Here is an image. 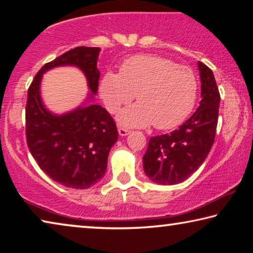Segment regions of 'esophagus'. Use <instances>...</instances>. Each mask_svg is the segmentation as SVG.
<instances>
[{
  "mask_svg": "<svg viewBox=\"0 0 253 253\" xmlns=\"http://www.w3.org/2000/svg\"><path fill=\"white\" fill-rule=\"evenodd\" d=\"M118 132H119V135H121V136H126V135L129 134V129H127V128H124L122 126H119L118 127Z\"/></svg>",
  "mask_w": 253,
  "mask_h": 253,
  "instance_id": "esophagus-1",
  "label": "esophagus"
}]
</instances>
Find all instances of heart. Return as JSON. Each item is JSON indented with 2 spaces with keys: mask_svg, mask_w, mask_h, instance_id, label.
I'll return each instance as SVG.
<instances>
[{
  "mask_svg": "<svg viewBox=\"0 0 253 253\" xmlns=\"http://www.w3.org/2000/svg\"><path fill=\"white\" fill-rule=\"evenodd\" d=\"M198 89V79L190 68L156 55L130 57L124 61L121 72L107 71L99 85L100 97L110 113H116L136 95L138 102L118 115L122 125L153 124L157 129L181 125L194 108Z\"/></svg>",
  "mask_w": 253,
  "mask_h": 253,
  "instance_id": "heart-1",
  "label": "heart"
}]
</instances>
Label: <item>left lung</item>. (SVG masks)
<instances>
[{
  "label": "left lung",
  "instance_id": "left-lung-1",
  "mask_svg": "<svg viewBox=\"0 0 253 253\" xmlns=\"http://www.w3.org/2000/svg\"><path fill=\"white\" fill-rule=\"evenodd\" d=\"M201 97L195 113L177 129L151 137L143 156L146 176L153 182L172 185L191 176L213 146L219 118L220 92L212 70L199 61Z\"/></svg>",
  "mask_w": 253,
  "mask_h": 253
}]
</instances>
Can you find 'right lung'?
I'll return each instance as SVG.
<instances>
[{
  "instance_id": "right-lung-1",
  "label": "right lung",
  "mask_w": 253,
  "mask_h": 253,
  "mask_svg": "<svg viewBox=\"0 0 253 253\" xmlns=\"http://www.w3.org/2000/svg\"><path fill=\"white\" fill-rule=\"evenodd\" d=\"M99 51L91 46L67 51L41 68L28 90L25 136L30 153L50 178L71 188H88L104 176L110 148L118 139L116 123L99 105H84L61 116L49 113L42 105L40 83L51 68L76 66L84 71L89 89L96 95Z\"/></svg>"
}]
</instances>
